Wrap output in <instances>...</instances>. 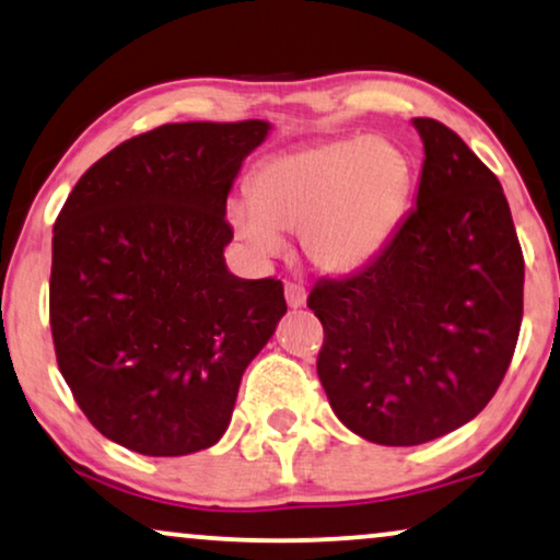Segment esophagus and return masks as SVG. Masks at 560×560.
<instances>
[{
	"instance_id": "1",
	"label": "esophagus",
	"mask_w": 560,
	"mask_h": 560,
	"mask_svg": "<svg viewBox=\"0 0 560 560\" xmlns=\"http://www.w3.org/2000/svg\"><path fill=\"white\" fill-rule=\"evenodd\" d=\"M284 294H287V304L292 310L302 307L304 300H307V292H304L302 284H294V281H289V284L284 287Z\"/></svg>"
}]
</instances>
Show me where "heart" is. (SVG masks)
I'll list each match as a JSON object with an SVG mask.
<instances>
[{
	"instance_id": "b5f03b06",
	"label": "heart",
	"mask_w": 560,
	"mask_h": 560,
	"mask_svg": "<svg viewBox=\"0 0 560 560\" xmlns=\"http://www.w3.org/2000/svg\"><path fill=\"white\" fill-rule=\"evenodd\" d=\"M412 186V159L392 140H317L260 161L250 174V199L230 202L228 214L258 256H279L281 233H300L312 264L350 273L389 245Z\"/></svg>"
}]
</instances>
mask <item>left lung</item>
I'll return each mask as SVG.
<instances>
[{"label": "left lung", "instance_id": "8db88e82", "mask_svg": "<svg viewBox=\"0 0 560 560\" xmlns=\"http://www.w3.org/2000/svg\"><path fill=\"white\" fill-rule=\"evenodd\" d=\"M417 207L346 279H319L317 376L338 420L378 445H420L474 420L510 369L525 258L499 178L451 128L415 117Z\"/></svg>", "mask_w": 560, "mask_h": 560}]
</instances>
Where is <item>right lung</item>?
Here are the masks:
<instances>
[{
  "label": "right lung",
  "instance_id": "right-lung-1",
  "mask_svg": "<svg viewBox=\"0 0 560 560\" xmlns=\"http://www.w3.org/2000/svg\"><path fill=\"white\" fill-rule=\"evenodd\" d=\"M268 122H174L102 155L58 212L50 332L104 438L186 456L228 430L243 371L284 317V284L237 279L222 250L243 159Z\"/></svg>",
  "mask_w": 560,
  "mask_h": 560
}]
</instances>
